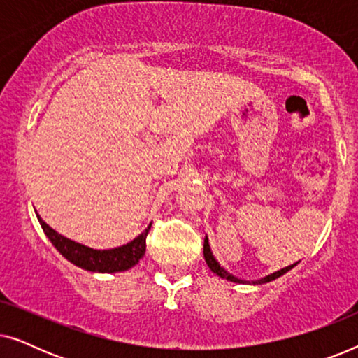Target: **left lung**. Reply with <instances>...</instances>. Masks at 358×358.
<instances>
[{
  "label": "left lung",
  "instance_id": "left-lung-1",
  "mask_svg": "<svg viewBox=\"0 0 358 358\" xmlns=\"http://www.w3.org/2000/svg\"><path fill=\"white\" fill-rule=\"evenodd\" d=\"M203 257H205V262H207V266L210 267V271H212L213 273H217L218 277L227 278V280H229V282H234V283H246L244 280H241V278H238V277L231 275V273H228L227 271H224V268H223L222 266H220V264L217 262V259L213 257L212 251H210V244H208V239H207V238H205V241H203ZM295 266H296V264H293V266H288V267H285V268H282V271L273 272V273H271V275L264 277V278H261V280L252 282V283H267V282L275 280V278H278L280 275H283V273H287L288 271H290V268H293Z\"/></svg>",
  "mask_w": 358,
  "mask_h": 358
}]
</instances>
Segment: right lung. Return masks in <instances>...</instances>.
<instances>
[{
    "label": "right lung",
    "mask_w": 358,
    "mask_h": 358,
    "mask_svg": "<svg viewBox=\"0 0 358 358\" xmlns=\"http://www.w3.org/2000/svg\"><path fill=\"white\" fill-rule=\"evenodd\" d=\"M37 218L43 233L47 234V238L50 239L53 246L57 248V251L60 252L63 257H66L71 264H75V266L81 268H86V271L90 272L106 273L124 272L136 266L140 259L145 256L146 236H148V231L151 228L150 223L148 228H146L140 236H136L134 241L127 243L124 246L115 249H106V251H97V249L83 246L80 243H75L71 241V239L62 236V234H58L55 229L48 227L38 215Z\"/></svg>",
    "instance_id": "add662e5"
}]
</instances>
